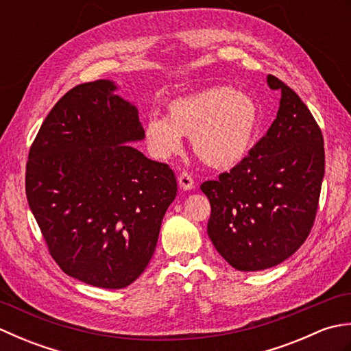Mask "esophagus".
Listing matches in <instances>:
<instances>
[{
	"instance_id": "esophagus-1",
	"label": "esophagus",
	"mask_w": 351,
	"mask_h": 351,
	"mask_svg": "<svg viewBox=\"0 0 351 351\" xmlns=\"http://www.w3.org/2000/svg\"><path fill=\"white\" fill-rule=\"evenodd\" d=\"M178 182H180V187L182 190H191L195 187V181H193V178L189 171H182V173L178 176Z\"/></svg>"
}]
</instances>
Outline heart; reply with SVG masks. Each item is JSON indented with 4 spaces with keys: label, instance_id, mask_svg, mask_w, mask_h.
Here are the masks:
<instances>
[{
    "label": "heart",
    "instance_id": "1",
    "mask_svg": "<svg viewBox=\"0 0 351 351\" xmlns=\"http://www.w3.org/2000/svg\"><path fill=\"white\" fill-rule=\"evenodd\" d=\"M259 123L261 111L250 95L217 86L170 101L166 119H147L145 138L155 156L169 158L181 151V137H190L200 161L225 170L245 158Z\"/></svg>",
    "mask_w": 351,
    "mask_h": 351
}]
</instances>
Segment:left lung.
I'll return each mask as SVG.
<instances>
[{
  "label": "left lung",
  "mask_w": 351,
  "mask_h": 351,
  "mask_svg": "<svg viewBox=\"0 0 351 351\" xmlns=\"http://www.w3.org/2000/svg\"><path fill=\"white\" fill-rule=\"evenodd\" d=\"M278 116L245 158L200 185L211 204L208 235L240 271L280 264L314 226L324 176V140L300 96L274 75Z\"/></svg>",
  "instance_id": "left-lung-1"
}]
</instances>
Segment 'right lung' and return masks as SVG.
I'll list each match as a JSON object with an SVG mask.
<instances>
[{
  "label": "right lung",
  "mask_w": 351,
  "mask_h": 351,
  "mask_svg": "<svg viewBox=\"0 0 351 351\" xmlns=\"http://www.w3.org/2000/svg\"><path fill=\"white\" fill-rule=\"evenodd\" d=\"M107 80L75 86L28 152L25 193L52 259L88 285L121 289L151 261L178 185L166 162L126 145L145 131Z\"/></svg>",
  "instance_id": "right-lung-1"
}]
</instances>
